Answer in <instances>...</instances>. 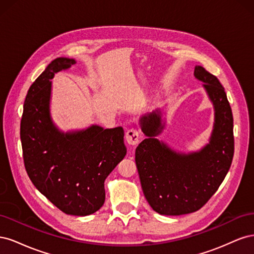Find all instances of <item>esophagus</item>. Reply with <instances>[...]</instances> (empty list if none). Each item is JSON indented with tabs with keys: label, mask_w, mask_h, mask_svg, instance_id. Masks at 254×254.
<instances>
[{
	"label": "esophagus",
	"mask_w": 254,
	"mask_h": 254,
	"mask_svg": "<svg viewBox=\"0 0 254 254\" xmlns=\"http://www.w3.org/2000/svg\"><path fill=\"white\" fill-rule=\"evenodd\" d=\"M125 139L129 145L134 146L140 142V133L136 129L131 128V129L127 130V132L125 134Z\"/></svg>",
	"instance_id": "obj_1"
}]
</instances>
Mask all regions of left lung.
Instances as JSON below:
<instances>
[{
    "mask_svg": "<svg viewBox=\"0 0 254 254\" xmlns=\"http://www.w3.org/2000/svg\"><path fill=\"white\" fill-rule=\"evenodd\" d=\"M194 76L203 82L214 108L212 133L201 149L182 152L159 140L165 127L161 109L139 120L146 139L135 149V164L146 200L161 215L174 216L200 209L217 190L232 163L233 115L225 88L200 65L195 66Z\"/></svg>",
    "mask_w": 254,
    "mask_h": 254,
    "instance_id": "left-lung-1",
    "label": "left lung"
}]
</instances>
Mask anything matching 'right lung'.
Returning a JSON list of instances; mask_svg holds the SVG:
<instances>
[{
  "instance_id": "right-lung-1",
  "label": "right lung",
  "mask_w": 254,
  "mask_h": 254,
  "mask_svg": "<svg viewBox=\"0 0 254 254\" xmlns=\"http://www.w3.org/2000/svg\"><path fill=\"white\" fill-rule=\"evenodd\" d=\"M75 64L72 58H56L30 86L20 135L25 170L36 189L64 213L87 216L103 206L105 180L127 148L121 126L92 125L64 132L55 125L51 79Z\"/></svg>"
}]
</instances>
